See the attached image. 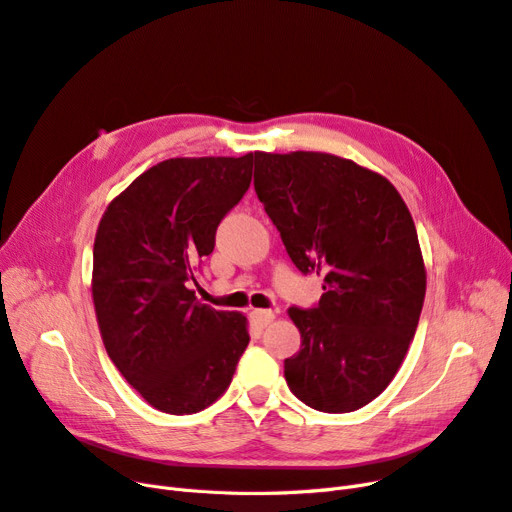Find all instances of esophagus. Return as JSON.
<instances>
[{
    "instance_id": "esophagus-1",
    "label": "esophagus",
    "mask_w": 512,
    "mask_h": 512,
    "mask_svg": "<svg viewBox=\"0 0 512 512\" xmlns=\"http://www.w3.org/2000/svg\"><path fill=\"white\" fill-rule=\"evenodd\" d=\"M250 317H252L254 325H258V327H267V325L275 319V313H273V311H264V309H256V311H252V313H250Z\"/></svg>"
}]
</instances>
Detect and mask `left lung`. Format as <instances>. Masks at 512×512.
Instances as JSON below:
<instances>
[{"mask_svg":"<svg viewBox=\"0 0 512 512\" xmlns=\"http://www.w3.org/2000/svg\"><path fill=\"white\" fill-rule=\"evenodd\" d=\"M254 189L298 271L323 275L315 309L292 306L290 391L346 414L391 384L416 334L426 271L414 220L384 176L330 153H254Z\"/></svg>","mask_w":512,"mask_h":512,"instance_id":"left-lung-1","label":"left lung"}]
</instances>
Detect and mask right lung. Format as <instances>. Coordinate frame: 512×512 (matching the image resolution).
Returning a JSON list of instances; mask_svg holds the SVG:
<instances>
[{"label":"right lung","instance_id":"1","mask_svg":"<svg viewBox=\"0 0 512 512\" xmlns=\"http://www.w3.org/2000/svg\"><path fill=\"white\" fill-rule=\"evenodd\" d=\"M254 159H166L100 218L92 269L100 336L121 376L159 412L206 410L250 342L248 319L197 302L191 281L220 220L250 189Z\"/></svg>","mask_w":512,"mask_h":512}]
</instances>
